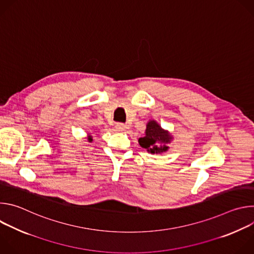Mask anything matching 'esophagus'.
<instances>
[{
  "label": "esophagus",
  "instance_id": "34e87169",
  "mask_svg": "<svg viewBox=\"0 0 254 254\" xmlns=\"http://www.w3.org/2000/svg\"><path fill=\"white\" fill-rule=\"evenodd\" d=\"M116 128H117V130H119V131H123V130H125V129L127 128V126H126L125 124L118 123V124L116 125Z\"/></svg>",
  "mask_w": 254,
  "mask_h": 254
}]
</instances>
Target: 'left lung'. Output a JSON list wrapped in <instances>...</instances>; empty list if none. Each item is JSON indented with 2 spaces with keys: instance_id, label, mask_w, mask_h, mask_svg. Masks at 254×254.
I'll return each mask as SVG.
<instances>
[{
  "instance_id": "1",
  "label": "left lung",
  "mask_w": 254,
  "mask_h": 254,
  "mask_svg": "<svg viewBox=\"0 0 254 254\" xmlns=\"http://www.w3.org/2000/svg\"><path fill=\"white\" fill-rule=\"evenodd\" d=\"M172 136L166 130H164L161 126H159L155 121H151L147 125L146 135L140 137L138 142L140 147L148 150L152 154H161L168 151V142H170Z\"/></svg>"
}]
</instances>
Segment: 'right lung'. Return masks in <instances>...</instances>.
<instances>
[{"mask_svg":"<svg viewBox=\"0 0 254 254\" xmlns=\"http://www.w3.org/2000/svg\"><path fill=\"white\" fill-rule=\"evenodd\" d=\"M89 140H90V141H91V140H92V138H91V137H90V138H89Z\"/></svg>","mask_w":254,"mask_h":254,"instance_id":"1","label":"right lung"}]
</instances>
